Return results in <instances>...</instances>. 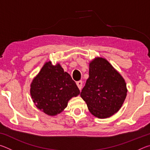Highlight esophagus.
Listing matches in <instances>:
<instances>
[{"instance_id": "esophagus-1", "label": "esophagus", "mask_w": 150, "mask_h": 150, "mask_svg": "<svg viewBox=\"0 0 150 150\" xmlns=\"http://www.w3.org/2000/svg\"><path fill=\"white\" fill-rule=\"evenodd\" d=\"M76 83H77V85L78 88H79L80 90H81V88H82V86H83V81H79Z\"/></svg>"}]
</instances>
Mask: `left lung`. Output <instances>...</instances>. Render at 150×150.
<instances>
[{"instance_id":"obj_1","label":"left lung","mask_w":150,"mask_h":150,"mask_svg":"<svg viewBox=\"0 0 150 150\" xmlns=\"http://www.w3.org/2000/svg\"><path fill=\"white\" fill-rule=\"evenodd\" d=\"M126 84L123 77L104 58L89 64V77L81 93L88 110L95 116L106 118L119 110L125 100Z\"/></svg>"}]
</instances>
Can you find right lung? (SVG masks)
Listing matches in <instances>:
<instances>
[{
  "label": "right lung",
  "mask_w": 150,
  "mask_h": 150,
  "mask_svg": "<svg viewBox=\"0 0 150 150\" xmlns=\"http://www.w3.org/2000/svg\"><path fill=\"white\" fill-rule=\"evenodd\" d=\"M80 91L71 75L59 64L45 63L31 84L30 94L36 107L46 115L54 116L67 107Z\"/></svg>",
  "instance_id": "add662e5"
}]
</instances>
